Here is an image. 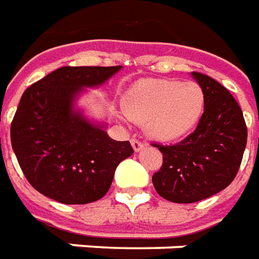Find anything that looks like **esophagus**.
Segmentation results:
<instances>
[{"label":"esophagus","instance_id":"34e87169","mask_svg":"<svg viewBox=\"0 0 259 259\" xmlns=\"http://www.w3.org/2000/svg\"><path fill=\"white\" fill-rule=\"evenodd\" d=\"M132 147H133V150H135L136 152H139L146 147V144H144V143H141V141L136 140V139H132Z\"/></svg>","mask_w":259,"mask_h":259}]
</instances>
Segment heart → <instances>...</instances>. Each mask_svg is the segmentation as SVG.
<instances>
[{
	"label": "heart",
	"mask_w": 259,
	"mask_h": 259,
	"mask_svg": "<svg viewBox=\"0 0 259 259\" xmlns=\"http://www.w3.org/2000/svg\"><path fill=\"white\" fill-rule=\"evenodd\" d=\"M122 107L152 140L172 143L195 129L204 115L205 93L194 81L141 79L127 90Z\"/></svg>",
	"instance_id": "1"
}]
</instances>
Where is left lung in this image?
I'll use <instances>...</instances> for the list:
<instances>
[{"label":"left lung","mask_w":259,"mask_h":259,"mask_svg":"<svg viewBox=\"0 0 259 259\" xmlns=\"http://www.w3.org/2000/svg\"><path fill=\"white\" fill-rule=\"evenodd\" d=\"M205 93V109L197 129L174 146H161L163 163L152 176L162 198L179 204L205 200L226 189L237 175L247 144L243 111L221 83L193 72Z\"/></svg>","instance_id":"8db88e82"}]
</instances>
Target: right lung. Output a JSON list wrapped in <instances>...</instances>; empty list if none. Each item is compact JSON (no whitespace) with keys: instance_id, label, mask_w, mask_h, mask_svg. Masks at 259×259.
Returning a JSON list of instances; mask_svg holds the SVG:
<instances>
[{"instance_id":"add662e5","label":"right lung","mask_w":259,"mask_h":259,"mask_svg":"<svg viewBox=\"0 0 259 259\" xmlns=\"http://www.w3.org/2000/svg\"><path fill=\"white\" fill-rule=\"evenodd\" d=\"M122 66H64L31 84L11 124V143L34 189L62 204H89L107 194L115 169L133 154L107 123L91 120L77 100L105 84Z\"/></svg>"}]
</instances>
